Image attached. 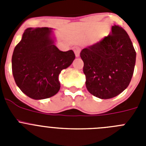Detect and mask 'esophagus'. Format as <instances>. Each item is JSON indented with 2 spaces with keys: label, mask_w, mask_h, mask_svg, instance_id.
<instances>
[{
  "label": "esophagus",
  "mask_w": 146,
  "mask_h": 146,
  "mask_svg": "<svg viewBox=\"0 0 146 146\" xmlns=\"http://www.w3.org/2000/svg\"><path fill=\"white\" fill-rule=\"evenodd\" d=\"M73 50H74V53H75L76 57H79L80 56V48L77 46H74V47H72Z\"/></svg>",
  "instance_id": "esophagus-1"
}]
</instances>
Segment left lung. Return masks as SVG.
Masks as SVG:
<instances>
[{
    "label": "left lung",
    "instance_id": "left-lung-1",
    "mask_svg": "<svg viewBox=\"0 0 146 146\" xmlns=\"http://www.w3.org/2000/svg\"><path fill=\"white\" fill-rule=\"evenodd\" d=\"M88 91L102 99L123 92L133 75L136 52L125 30L112 26L111 34L81 51Z\"/></svg>",
    "mask_w": 146,
    "mask_h": 146
}]
</instances>
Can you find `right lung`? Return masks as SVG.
<instances>
[{"instance_id":"1","label":"right lung","mask_w":146,"mask_h":146,"mask_svg":"<svg viewBox=\"0 0 146 146\" xmlns=\"http://www.w3.org/2000/svg\"><path fill=\"white\" fill-rule=\"evenodd\" d=\"M72 50L63 52L55 45L51 28H28L12 55V74L17 86L33 99L50 98L60 90L59 74L72 64Z\"/></svg>"}]
</instances>
